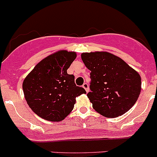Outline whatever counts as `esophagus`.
<instances>
[{"label":"esophagus","instance_id":"1","mask_svg":"<svg viewBox=\"0 0 157 157\" xmlns=\"http://www.w3.org/2000/svg\"><path fill=\"white\" fill-rule=\"evenodd\" d=\"M83 87L85 89V90L86 91V93H88L89 92V86H88V84L86 83H83Z\"/></svg>","mask_w":157,"mask_h":157}]
</instances>
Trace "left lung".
Instances as JSON below:
<instances>
[{
	"label": "left lung",
	"mask_w": 157,
	"mask_h": 157,
	"mask_svg": "<svg viewBox=\"0 0 157 157\" xmlns=\"http://www.w3.org/2000/svg\"><path fill=\"white\" fill-rule=\"evenodd\" d=\"M81 59L90 73L93 108L103 117L114 118L127 113L137 100L141 77L121 57L106 51L82 53Z\"/></svg>",
	"instance_id": "obj_1"
}]
</instances>
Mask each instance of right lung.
I'll return each instance as SVG.
<instances>
[{
    "label": "right lung",
    "instance_id": "add662e5",
    "mask_svg": "<svg viewBox=\"0 0 157 157\" xmlns=\"http://www.w3.org/2000/svg\"><path fill=\"white\" fill-rule=\"evenodd\" d=\"M76 57L74 51H57L40 60L24 80V98L43 119L63 121L74 109L76 97L86 94L75 84L74 76L67 72Z\"/></svg>",
    "mask_w": 157,
    "mask_h": 157
}]
</instances>
